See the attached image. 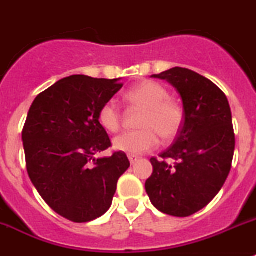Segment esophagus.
<instances>
[{"label": "esophagus", "mask_w": 256, "mask_h": 256, "mask_svg": "<svg viewBox=\"0 0 256 256\" xmlns=\"http://www.w3.org/2000/svg\"><path fill=\"white\" fill-rule=\"evenodd\" d=\"M128 160H130L131 164H135V163L139 160V156H134V154H130V156H128Z\"/></svg>", "instance_id": "1"}]
</instances>
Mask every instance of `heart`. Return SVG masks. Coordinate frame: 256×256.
Listing matches in <instances>:
<instances>
[{
  "mask_svg": "<svg viewBox=\"0 0 256 256\" xmlns=\"http://www.w3.org/2000/svg\"><path fill=\"white\" fill-rule=\"evenodd\" d=\"M131 106L142 108L139 120L142 128L128 131L114 139V149L130 154H142L156 148L160 134L171 139L178 132L184 121L182 110L174 100H168V92L154 82H142L126 93ZM98 121L104 130L116 132L121 128L122 116L114 100L103 103L98 112Z\"/></svg>",
  "mask_w": 256,
  "mask_h": 256,
  "instance_id": "b5f03b06",
  "label": "heart"
}]
</instances>
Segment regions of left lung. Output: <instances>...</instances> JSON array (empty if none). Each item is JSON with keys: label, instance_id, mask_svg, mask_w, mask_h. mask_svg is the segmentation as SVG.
Wrapping results in <instances>:
<instances>
[{"label": "left lung", "instance_id": "1", "mask_svg": "<svg viewBox=\"0 0 256 256\" xmlns=\"http://www.w3.org/2000/svg\"><path fill=\"white\" fill-rule=\"evenodd\" d=\"M152 76L176 88L185 121L160 160L150 158L153 174L145 190L162 213L188 217L208 206L231 171L234 153L231 108L217 85L195 71L174 68ZM167 159H174L175 164L168 165Z\"/></svg>", "mask_w": 256, "mask_h": 256}]
</instances>
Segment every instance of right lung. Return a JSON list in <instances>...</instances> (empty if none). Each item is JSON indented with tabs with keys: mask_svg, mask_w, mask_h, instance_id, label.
Wrapping results in <instances>:
<instances>
[{
	"mask_svg": "<svg viewBox=\"0 0 256 256\" xmlns=\"http://www.w3.org/2000/svg\"><path fill=\"white\" fill-rule=\"evenodd\" d=\"M122 85L118 79L72 75L38 94L28 112L22 128L28 174L50 208L71 222L103 216L130 167L124 152L94 156L112 145L98 112Z\"/></svg>",
	"mask_w": 256,
	"mask_h": 256,
	"instance_id": "right-lung-1",
	"label": "right lung"
}]
</instances>
